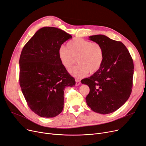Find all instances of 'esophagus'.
I'll list each match as a JSON object with an SVG mask.
<instances>
[{
	"label": "esophagus",
	"instance_id": "esophagus-1",
	"mask_svg": "<svg viewBox=\"0 0 146 146\" xmlns=\"http://www.w3.org/2000/svg\"><path fill=\"white\" fill-rule=\"evenodd\" d=\"M75 82H76V83H75L76 86H79L81 84V81L80 80H78L76 79L75 80Z\"/></svg>",
	"mask_w": 146,
	"mask_h": 146
}]
</instances>
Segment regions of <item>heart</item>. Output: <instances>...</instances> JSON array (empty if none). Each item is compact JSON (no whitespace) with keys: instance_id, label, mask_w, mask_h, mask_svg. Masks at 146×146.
I'll use <instances>...</instances> for the list:
<instances>
[{"instance_id":"b5f03b06","label":"heart","mask_w":146,"mask_h":146,"mask_svg":"<svg viewBox=\"0 0 146 146\" xmlns=\"http://www.w3.org/2000/svg\"><path fill=\"white\" fill-rule=\"evenodd\" d=\"M58 56L66 69L71 68L77 59L79 65L71 69L69 72L76 78H82L88 72L94 74L99 70L104 60V50L99 43L75 38L67 43L66 48H59Z\"/></svg>"}]
</instances>
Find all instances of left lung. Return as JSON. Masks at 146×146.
I'll return each mask as SVG.
<instances>
[{
  "label": "left lung",
  "instance_id": "1",
  "mask_svg": "<svg viewBox=\"0 0 146 146\" xmlns=\"http://www.w3.org/2000/svg\"><path fill=\"white\" fill-rule=\"evenodd\" d=\"M89 38L102 46L104 60L98 72L81 80L82 84L90 88L86 100L95 112L112 113L127 101L131 93L133 60L127 47L121 41L101 34Z\"/></svg>",
  "mask_w": 146,
  "mask_h": 146
}]
</instances>
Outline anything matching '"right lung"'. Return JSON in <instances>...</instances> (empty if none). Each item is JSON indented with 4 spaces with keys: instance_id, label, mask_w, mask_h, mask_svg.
<instances>
[{
    "instance_id": "right-lung-1",
    "label": "right lung",
    "mask_w": 146,
    "mask_h": 146,
    "mask_svg": "<svg viewBox=\"0 0 146 146\" xmlns=\"http://www.w3.org/2000/svg\"><path fill=\"white\" fill-rule=\"evenodd\" d=\"M72 37L58 28L38 30L24 46L19 58V85L28 106L41 117H53L64 108V90L75 85L60 63L58 51Z\"/></svg>"
}]
</instances>
